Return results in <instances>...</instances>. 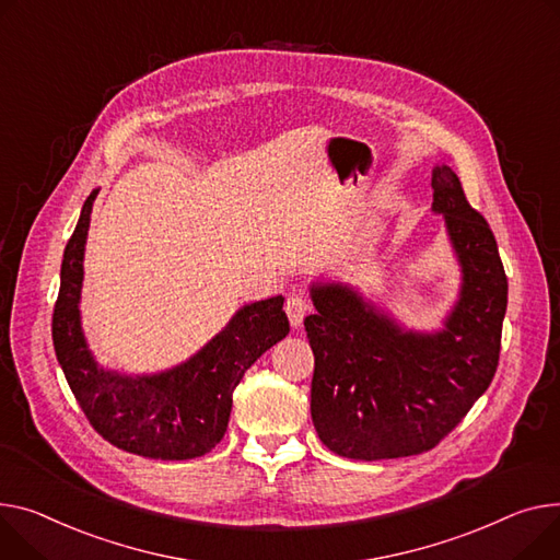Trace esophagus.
<instances>
[{
    "instance_id": "obj_1",
    "label": "esophagus",
    "mask_w": 560,
    "mask_h": 560,
    "mask_svg": "<svg viewBox=\"0 0 560 560\" xmlns=\"http://www.w3.org/2000/svg\"><path fill=\"white\" fill-rule=\"evenodd\" d=\"M308 311H311V304H308L306 296H302V294H292L290 300L285 302V315H288L292 328H300L304 324V317H306Z\"/></svg>"
}]
</instances>
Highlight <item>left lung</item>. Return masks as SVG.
<instances>
[{
  "mask_svg": "<svg viewBox=\"0 0 560 560\" xmlns=\"http://www.w3.org/2000/svg\"><path fill=\"white\" fill-rule=\"evenodd\" d=\"M432 189L462 270L443 328H405L342 281L311 285V415L340 457L376 462L434 448L495 376L509 294L495 236L451 166L432 168Z\"/></svg>",
  "mask_w": 560,
  "mask_h": 560,
  "instance_id": "obj_1",
  "label": "left lung"
}]
</instances>
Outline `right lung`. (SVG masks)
<instances>
[{"mask_svg": "<svg viewBox=\"0 0 560 560\" xmlns=\"http://www.w3.org/2000/svg\"><path fill=\"white\" fill-rule=\"evenodd\" d=\"M96 196L98 189L85 200L62 254L51 324L58 364L92 428L112 445L164 462L202 457L228 432L232 394L245 371L288 335L283 296L245 304L196 355L173 369L135 376L101 366L88 347L79 308Z\"/></svg>", "mask_w": 560, "mask_h": 560, "instance_id": "right-lung-1", "label": "right lung"}]
</instances>
